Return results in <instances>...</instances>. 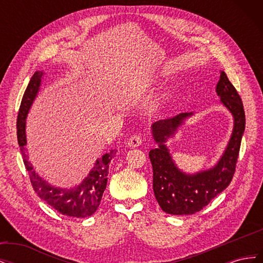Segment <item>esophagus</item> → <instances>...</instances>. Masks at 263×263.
Instances as JSON below:
<instances>
[{
	"instance_id": "1",
	"label": "esophagus",
	"mask_w": 263,
	"mask_h": 263,
	"mask_svg": "<svg viewBox=\"0 0 263 263\" xmlns=\"http://www.w3.org/2000/svg\"><path fill=\"white\" fill-rule=\"evenodd\" d=\"M141 142H142V138H141L140 135L135 134V135H133V136L129 138L128 142H127V145H128V146L132 147V148H135V147L140 146Z\"/></svg>"
}]
</instances>
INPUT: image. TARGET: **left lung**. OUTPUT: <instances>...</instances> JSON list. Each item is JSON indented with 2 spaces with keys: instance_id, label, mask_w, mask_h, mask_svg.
Instances as JSON below:
<instances>
[{
  "instance_id": "8db88e82",
  "label": "left lung",
  "mask_w": 263,
  "mask_h": 263,
  "mask_svg": "<svg viewBox=\"0 0 263 263\" xmlns=\"http://www.w3.org/2000/svg\"><path fill=\"white\" fill-rule=\"evenodd\" d=\"M216 92L222 104L233 113L235 125L225 154L212 170L195 176H186L177 169L168 149L163 145L183 119L192 113H180L153 125L154 138L159 144L158 148L149 153L154 170L153 185L157 201L165 213L189 215L200 212L233 180L246 124L243 104L240 95L230 83L224 71L220 72Z\"/></svg>"
}]
</instances>
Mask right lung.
Listing matches in <instances>:
<instances>
[{
  "label": "right lung",
  "mask_w": 263,
  "mask_h": 263,
  "mask_svg": "<svg viewBox=\"0 0 263 263\" xmlns=\"http://www.w3.org/2000/svg\"><path fill=\"white\" fill-rule=\"evenodd\" d=\"M42 76V71H39V72L37 71L31 77L27 89L23 95L16 123L17 141L22 150L24 164H25V168L28 171L31 186H33L39 197L43 198L44 201H46L62 215L72 217L91 216L98 210L102 200V195L106 189L109 162L114 158L116 150L114 149L109 154H105L101 159H99L93 170L90 172L89 177L85 178L81 184L76 189L62 190L53 187L42 178H39L38 174L33 170L30 162H28L27 155L25 154V118L31 103H33L38 92Z\"/></svg>",
  "instance_id": "right-lung-1"
}]
</instances>
